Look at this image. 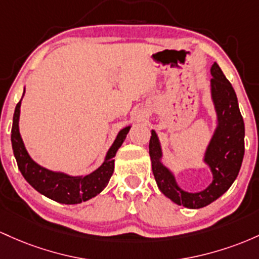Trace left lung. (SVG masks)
<instances>
[{
    "mask_svg": "<svg viewBox=\"0 0 259 259\" xmlns=\"http://www.w3.org/2000/svg\"><path fill=\"white\" fill-rule=\"evenodd\" d=\"M210 99L215 112V127L202 160L210 170L213 180L204 190L188 192L177 184L175 172L164 162V153L155 130H152L149 155L159 190L177 205L199 209L223 196L236 180L245 154V123L241 116L236 93L219 65L210 68Z\"/></svg>",
    "mask_w": 259,
    "mask_h": 259,
    "instance_id": "8db88e82",
    "label": "left lung"
}]
</instances>
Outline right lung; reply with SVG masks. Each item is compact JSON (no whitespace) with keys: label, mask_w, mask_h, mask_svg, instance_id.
I'll return each instance as SVG.
<instances>
[{"label":"right lung","mask_w":259,"mask_h":259,"mask_svg":"<svg viewBox=\"0 0 259 259\" xmlns=\"http://www.w3.org/2000/svg\"><path fill=\"white\" fill-rule=\"evenodd\" d=\"M24 93L25 88L23 92V97H24ZM22 99L17 104L16 110H14L11 142H12L13 154L17 164H18L19 171L22 172L23 177L27 180L28 184L35 188L42 196L48 197L55 202L62 203V204H79V203L94 198L99 193L103 192L114 172V158L116 153L120 149L132 126L130 124V126L123 127L118 131L115 141L112 142L111 147L106 152L104 161L97 170L88 175L73 176L63 172V171H55L44 167L29 155L19 132Z\"/></svg>","instance_id":"right-lung-1"}]
</instances>
